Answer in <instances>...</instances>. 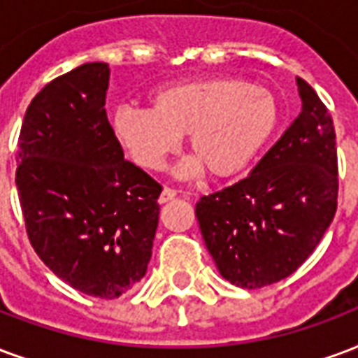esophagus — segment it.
<instances>
[{"label":"esophagus","mask_w":358,"mask_h":358,"mask_svg":"<svg viewBox=\"0 0 358 358\" xmlns=\"http://www.w3.org/2000/svg\"><path fill=\"white\" fill-rule=\"evenodd\" d=\"M176 197V189H172V187H165L161 195H159V203H169Z\"/></svg>","instance_id":"obj_1"}]
</instances>
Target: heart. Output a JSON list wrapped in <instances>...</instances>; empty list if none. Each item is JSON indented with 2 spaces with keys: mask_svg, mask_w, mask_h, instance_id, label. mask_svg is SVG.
<instances>
[{
  "mask_svg": "<svg viewBox=\"0 0 358 358\" xmlns=\"http://www.w3.org/2000/svg\"><path fill=\"white\" fill-rule=\"evenodd\" d=\"M150 102L152 110L119 106L112 115L113 136L144 171H161L187 134L195 157L178 166L180 176L206 169L216 178H229L252 163L279 125L273 92L229 76L165 85Z\"/></svg>",
  "mask_w": 358,
  "mask_h": 358,
  "instance_id": "heart-1",
  "label": "heart"
}]
</instances>
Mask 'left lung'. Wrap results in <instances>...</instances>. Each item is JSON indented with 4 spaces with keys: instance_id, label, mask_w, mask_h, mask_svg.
Here are the masks:
<instances>
[{
    "instance_id": "obj_1",
    "label": "left lung",
    "mask_w": 358,
    "mask_h": 358,
    "mask_svg": "<svg viewBox=\"0 0 358 358\" xmlns=\"http://www.w3.org/2000/svg\"><path fill=\"white\" fill-rule=\"evenodd\" d=\"M301 112L252 172L195 205L220 275L262 288L292 275L319 245L338 206L334 121L313 87L296 78Z\"/></svg>"
}]
</instances>
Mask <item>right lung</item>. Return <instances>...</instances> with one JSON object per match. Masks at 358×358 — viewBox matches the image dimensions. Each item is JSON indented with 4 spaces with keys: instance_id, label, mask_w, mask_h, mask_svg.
<instances>
[{
    "instance_id": "obj_1",
    "label": "right lung",
    "mask_w": 358,
    "mask_h": 358,
    "mask_svg": "<svg viewBox=\"0 0 358 358\" xmlns=\"http://www.w3.org/2000/svg\"><path fill=\"white\" fill-rule=\"evenodd\" d=\"M108 81V64L89 62L34 96L15 182L45 266L79 292L113 300L145 275L163 187L123 157L106 115Z\"/></svg>"
}]
</instances>
